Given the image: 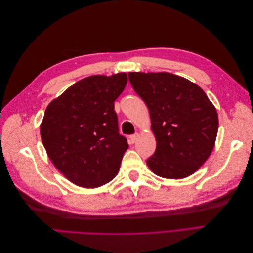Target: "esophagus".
Returning <instances> with one entry per match:
<instances>
[{
    "label": "esophagus",
    "instance_id": "obj_1",
    "mask_svg": "<svg viewBox=\"0 0 253 253\" xmlns=\"http://www.w3.org/2000/svg\"><path fill=\"white\" fill-rule=\"evenodd\" d=\"M138 137H139V134L138 133H135L134 135L129 136V141H131L132 143H134L137 139H138Z\"/></svg>",
    "mask_w": 253,
    "mask_h": 253
}]
</instances>
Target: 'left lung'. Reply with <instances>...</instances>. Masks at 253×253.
Instances as JSON below:
<instances>
[{
  "mask_svg": "<svg viewBox=\"0 0 253 253\" xmlns=\"http://www.w3.org/2000/svg\"><path fill=\"white\" fill-rule=\"evenodd\" d=\"M136 94L147 104L156 151L148 158L153 173L180 179L193 174L210 156L218 117L205 91L170 73H128Z\"/></svg>",
  "mask_w": 253,
  "mask_h": 253,
  "instance_id": "left-lung-1",
  "label": "left lung"
}]
</instances>
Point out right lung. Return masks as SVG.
<instances>
[{
    "label": "right lung",
    "instance_id": "right-lung-1",
    "mask_svg": "<svg viewBox=\"0 0 253 253\" xmlns=\"http://www.w3.org/2000/svg\"><path fill=\"white\" fill-rule=\"evenodd\" d=\"M127 82L125 73L90 76L68 87L46 108L41 138L51 163L83 188H97L117 175L128 144L119 134L114 101Z\"/></svg>",
    "mask_w": 253,
    "mask_h": 253
}]
</instances>
